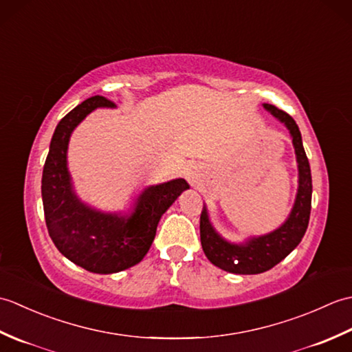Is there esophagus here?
Instances as JSON below:
<instances>
[{"instance_id":"obj_1","label":"esophagus","mask_w":352,"mask_h":352,"mask_svg":"<svg viewBox=\"0 0 352 352\" xmlns=\"http://www.w3.org/2000/svg\"><path fill=\"white\" fill-rule=\"evenodd\" d=\"M184 177L188 178V180L190 182V183H193L198 178V174H197V170H195V168H192V166H188V168H184Z\"/></svg>"}]
</instances>
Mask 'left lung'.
I'll use <instances>...</instances> for the list:
<instances>
[{
    "instance_id": "1",
    "label": "left lung",
    "mask_w": 352,
    "mask_h": 352,
    "mask_svg": "<svg viewBox=\"0 0 352 352\" xmlns=\"http://www.w3.org/2000/svg\"><path fill=\"white\" fill-rule=\"evenodd\" d=\"M263 107L286 125L290 133L298 163V192L294 208L281 227L263 236L250 237L245 243H231L226 241L212 226L207 207H203L199 218V234L204 254L214 266L231 274L254 275L272 269L296 248L309 227L311 210V172L302 146L300 129L294 118L286 111L276 109L272 104H263Z\"/></svg>"
}]
</instances>
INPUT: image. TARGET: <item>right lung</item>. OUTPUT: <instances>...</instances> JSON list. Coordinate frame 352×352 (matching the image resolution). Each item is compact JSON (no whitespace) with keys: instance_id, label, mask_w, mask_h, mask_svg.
<instances>
[{"instance_id":"obj_1","label":"right lung","mask_w":352,"mask_h":352,"mask_svg":"<svg viewBox=\"0 0 352 352\" xmlns=\"http://www.w3.org/2000/svg\"><path fill=\"white\" fill-rule=\"evenodd\" d=\"M100 107H115V104L100 95L91 96L57 124L43 164L42 201L45 222L56 248L89 272L115 274L145 257L162 214L189 184L175 178L149 186L138 197L129 216L104 213L85 204L74 190L66 153L74 129Z\"/></svg>"}]
</instances>
